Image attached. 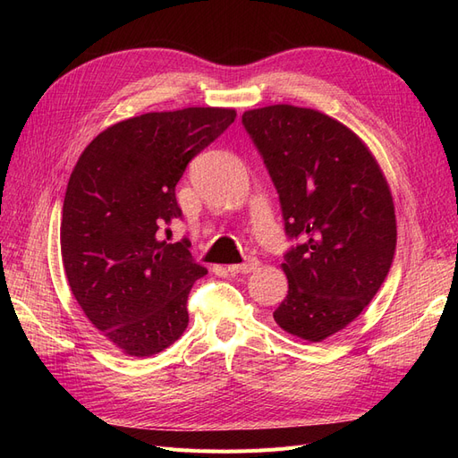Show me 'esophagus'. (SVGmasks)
<instances>
[{
  "label": "esophagus",
  "mask_w": 458,
  "mask_h": 458,
  "mask_svg": "<svg viewBox=\"0 0 458 458\" xmlns=\"http://www.w3.org/2000/svg\"><path fill=\"white\" fill-rule=\"evenodd\" d=\"M258 266H259L258 258H248L244 263H237V266H229L227 269H229L233 275H237V273H250V271H254Z\"/></svg>",
  "instance_id": "esophagus-1"
}]
</instances>
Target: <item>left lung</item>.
Here are the masks:
<instances>
[{
    "label": "left lung",
    "mask_w": 458,
    "mask_h": 458,
    "mask_svg": "<svg viewBox=\"0 0 458 458\" xmlns=\"http://www.w3.org/2000/svg\"><path fill=\"white\" fill-rule=\"evenodd\" d=\"M281 202L288 294L273 311L294 336L321 342L361 313L392 267L390 187L359 137L318 110L273 105L242 114Z\"/></svg>",
    "instance_id": "1"
}]
</instances>
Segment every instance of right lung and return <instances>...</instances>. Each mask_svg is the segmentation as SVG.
<instances>
[{"label":"right lung","mask_w":458,"mask_h":458,"mask_svg":"<svg viewBox=\"0 0 458 458\" xmlns=\"http://www.w3.org/2000/svg\"><path fill=\"white\" fill-rule=\"evenodd\" d=\"M233 108L148 113L110 126L81 152L66 187L61 254L91 325L123 353L148 357L189 323L187 300L206 269L189 239L162 234L183 212L175 185L189 162L234 122Z\"/></svg>","instance_id":"add662e5"}]
</instances>
